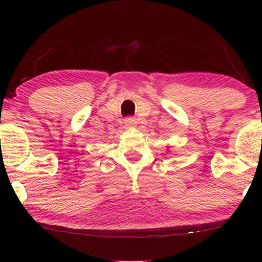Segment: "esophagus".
<instances>
[{
    "instance_id": "obj_1",
    "label": "esophagus",
    "mask_w": 262,
    "mask_h": 262,
    "mask_svg": "<svg viewBox=\"0 0 262 262\" xmlns=\"http://www.w3.org/2000/svg\"><path fill=\"white\" fill-rule=\"evenodd\" d=\"M124 124H125V127L133 128V127H135V125H137V121H135L134 118H125L124 119Z\"/></svg>"
}]
</instances>
